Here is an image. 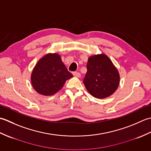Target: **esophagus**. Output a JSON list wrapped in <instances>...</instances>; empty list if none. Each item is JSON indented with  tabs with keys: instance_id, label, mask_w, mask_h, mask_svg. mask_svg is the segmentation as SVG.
I'll return each instance as SVG.
<instances>
[{
	"instance_id": "1",
	"label": "esophagus",
	"mask_w": 151,
	"mask_h": 151,
	"mask_svg": "<svg viewBox=\"0 0 151 151\" xmlns=\"http://www.w3.org/2000/svg\"><path fill=\"white\" fill-rule=\"evenodd\" d=\"M73 75H74V76H75V77H77V78L81 77V73L78 72H73Z\"/></svg>"
}]
</instances>
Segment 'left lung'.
I'll return each mask as SVG.
<instances>
[{"mask_svg":"<svg viewBox=\"0 0 151 151\" xmlns=\"http://www.w3.org/2000/svg\"><path fill=\"white\" fill-rule=\"evenodd\" d=\"M87 69L84 84L94 97L106 98L117 90L119 73L107 55L101 54L89 57Z\"/></svg>","mask_w":151,"mask_h":151,"instance_id":"1","label":"left lung"}]
</instances>
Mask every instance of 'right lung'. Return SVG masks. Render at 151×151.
Here are the masks:
<instances>
[{
    "mask_svg": "<svg viewBox=\"0 0 151 151\" xmlns=\"http://www.w3.org/2000/svg\"><path fill=\"white\" fill-rule=\"evenodd\" d=\"M57 53H49L38 61L31 74V82L38 93L53 95L73 77Z\"/></svg>",
    "mask_w": 151,
    "mask_h": 151,
    "instance_id": "1",
    "label": "right lung"
}]
</instances>
